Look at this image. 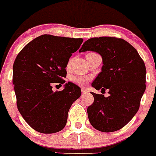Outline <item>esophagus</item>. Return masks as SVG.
Masks as SVG:
<instances>
[{
  "instance_id": "esophagus-1",
  "label": "esophagus",
  "mask_w": 156,
  "mask_h": 156,
  "mask_svg": "<svg viewBox=\"0 0 156 156\" xmlns=\"http://www.w3.org/2000/svg\"><path fill=\"white\" fill-rule=\"evenodd\" d=\"M82 94H86V93H88V91L87 89H86V88H82Z\"/></svg>"
}]
</instances>
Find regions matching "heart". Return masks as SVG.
<instances>
[{
	"mask_svg": "<svg viewBox=\"0 0 156 156\" xmlns=\"http://www.w3.org/2000/svg\"><path fill=\"white\" fill-rule=\"evenodd\" d=\"M95 54H97V53H95V52H89V53H87V55H86V57H88V56H90V55H95ZM71 63H72V59H70L67 63V68H69V67H70ZM89 79H90V78H89V77L80 76V75L72 76L71 78H70V81H71L73 83L76 84V85H78V86H86V84L88 83V82L89 81Z\"/></svg>",
	"mask_w": 156,
	"mask_h": 156,
	"instance_id": "heart-1",
	"label": "heart"
}]
</instances>
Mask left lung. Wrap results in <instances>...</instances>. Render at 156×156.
<instances>
[{
	"label": "left lung",
	"instance_id": "obj_1",
	"mask_svg": "<svg viewBox=\"0 0 156 156\" xmlns=\"http://www.w3.org/2000/svg\"><path fill=\"white\" fill-rule=\"evenodd\" d=\"M93 51L102 56L101 72L92 86L109 97L92 93L94 101L88 107L89 120L101 132L117 131L125 126L140 108L146 89V67L137 51L126 41L115 37L87 40L80 52Z\"/></svg>",
	"mask_w": 156,
	"mask_h": 156
}]
</instances>
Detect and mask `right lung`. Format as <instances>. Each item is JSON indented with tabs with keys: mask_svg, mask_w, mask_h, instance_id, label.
<instances>
[{
	"mask_svg": "<svg viewBox=\"0 0 156 156\" xmlns=\"http://www.w3.org/2000/svg\"><path fill=\"white\" fill-rule=\"evenodd\" d=\"M82 41L44 34L31 41L16 56L12 82L17 108L34 130L54 133L66 126L69 109L82 91L70 82L62 91L53 92L52 86L65 83L67 62Z\"/></svg>",
	"mask_w": 156,
	"mask_h": 156,
	"instance_id": "right-lung-1",
	"label": "right lung"
}]
</instances>
